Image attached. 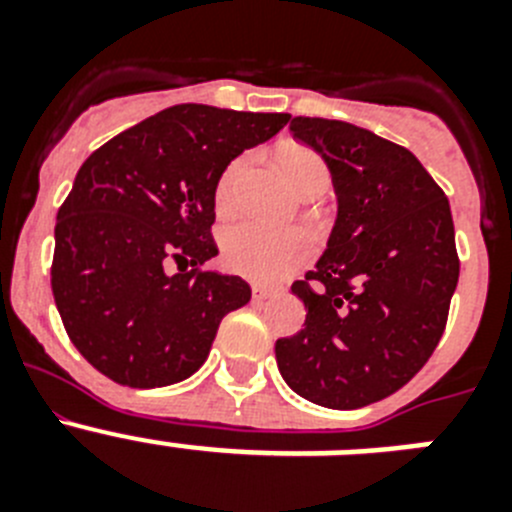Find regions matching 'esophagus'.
<instances>
[{
	"instance_id": "esophagus-1",
	"label": "esophagus",
	"mask_w": 512,
	"mask_h": 512,
	"mask_svg": "<svg viewBox=\"0 0 512 512\" xmlns=\"http://www.w3.org/2000/svg\"><path fill=\"white\" fill-rule=\"evenodd\" d=\"M253 300H266V297H271L274 295V292H277V289H271V287H264V284H253Z\"/></svg>"
}]
</instances>
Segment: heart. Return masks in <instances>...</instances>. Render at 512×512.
<instances>
[{
  "instance_id": "obj_1",
  "label": "heart",
  "mask_w": 512,
  "mask_h": 512,
  "mask_svg": "<svg viewBox=\"0 0 512 512\" xmlns=\"http://www.w3.org/2000/svg\"><path fill=\"white\" fill-rule=\"evenodd\" d=\"M251 158L238 156L223 169L215 187V205L230 212L238 205V187L246 176ZM277 164L287 182L305 194L312 187H328L330 171L320 153L305 146H287L277 153ZM312 256V241L305 230L269 228L243 220L223 233V261L230 271L253 282H277Z\"/></svg>"
}]
</instances>
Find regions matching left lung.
<instances>
[{
	"instance_id": "1",
	"label": "left lung",
	"mask_w": 512,
	"mask_h": 512,
	"mask_svg": "<svg viewBox=\"0 0 512 512\" xmlns=\"http://www.w3.org/2000/svg\"><path fill=\"white\" fill-rule=\"evenodd\" d=\"M289 130L333 176L338 215L305 282V328L279 338L277 366L300 397L356 410L390 397L431 359L459 282L446 194L408 148L325 117Z\"/></svg>"
}]
</instances>
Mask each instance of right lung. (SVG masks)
<instances>
[{"label": "right lung", "mask_w": 512, "mask_h": 512, "mask_svg": "<svg viewBox=\"0 0 512 512\" xmlns=\"http://www.w3.org/2000/svg\"><path fill=\"white\" fill-rule=\"evenodd\" d=\"M287 122L284 112L176 104L81 164L56 217L51 287L71 343L97 372L151 390L205 364L220 320L251 300L241 277L197 269L217 256V179ZM169 258L176 275L165 274Z\"/></svg>", "instance_id": "obj_1"}]
</instances>
